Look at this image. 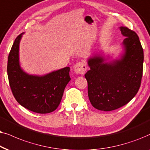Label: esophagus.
<instances>
[{
    "instance_id": "1",
    "label": "esophagus",
    "mask_w": 150,
    "mask_h": 150,
    "mask_svg": "<svg viewBox=\"0 0 150 150\" xmlns=\"http://www.w3.org/2000/svg\"><path fill=\"white\" fill-rule=\"evenodd\" d=\"M87 69V67L83 62H79L74 67V71L76 74L83 75Z\"/></svg>"
}]
</instances>
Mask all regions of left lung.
<instances>
[{"instance_id":"8db88e82","label":"left lung","mask_w":150,"mask_h":150,"mask_svg":"<svg viewBox=\"0 0 150 150\" xmlns=\"http://www.w3.org/2000/svg\"><path fill=\"white\" fill-rule=\"evenodd\" d=\"M120 30L125 36V52L120 59L106 62L98 55L88 60V95L92 105L99 110H114L127 104L141 86L144 55L139 38L126 27Z\"/></svg>"}]
</instances>
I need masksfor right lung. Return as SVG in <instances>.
<instances>
[{
	"instance_id": "add662e5",
	"label": "right lung",
	"mask_w": 150,
	"mask_h": 150,
	"mask_svg": "<svg viewBox=\"0 0 150 150\" xmlns=\"http://www.w3.org/2000/svg\"><path fill=\"white\" fill-rule=\"evenodd\" d=\"M23 34L16 38L8 56L10 88L22 106L36 113L51 112L58 107L65 87L71 80L70 68L65 67L44 76L28 75L19 63V44Z\"/></svg>"
}]
</instances>
